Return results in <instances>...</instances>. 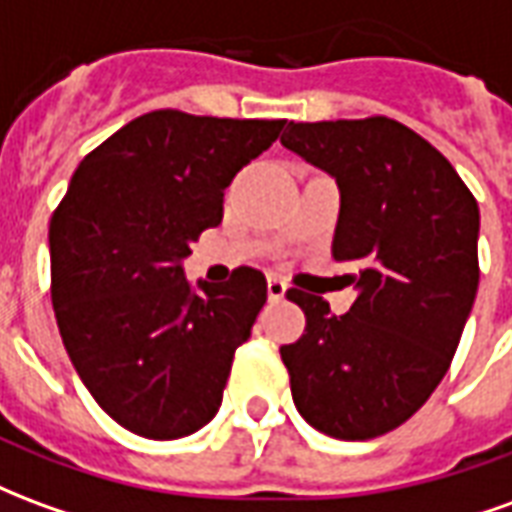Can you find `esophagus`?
Instances as JSON below:
<instances>
[{"instance_id": "1", "label": "esophagus", "mask_w": 512, "mask_h": 512, "mask_svg": "<svg viewBox=\"0 0 512 512\" xmlns=\"http://www.w3.org/2000/svg\"><path fill=\"white\" fill-rule=\"evenodd\" d=\"M288 293V282L279 277H268V299L271 301H282Z\"/></svg>"}]
</instances>
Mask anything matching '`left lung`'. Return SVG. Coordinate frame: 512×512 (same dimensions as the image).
<instances>
[{"label":"left lung","instance_id":"1","mask_svg":"<svg viewBox=\"0 0 512 512\" xmlns=\"http://www.w3.org/2000/svg\"><path fill=\"white\" fill-rule=\"evenodd\" d=\"M279 142L337 183L332 255L356 288L345 315L288 290L307 315L279 348L293 403L326 436L376 439L450 370L480 282V208L450 161L389 117L288 123Z\"/></svg>","mask_w":512,"mask_h":512}]
</instances>
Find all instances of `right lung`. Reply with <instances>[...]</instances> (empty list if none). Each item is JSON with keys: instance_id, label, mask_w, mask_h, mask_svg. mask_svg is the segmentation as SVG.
Returning <instances> with one entry per match:
<instances>
[{"instance_id": "obj_1", "label": "right lung", "mask_w": 512, "mask_h": 512, "mask_svg": "<svg viewBox=\"0 0 512 512\" xmlns=\"http://www.w3.org/2000/svg\"><path fill=\"white\" fill-rule=\"evenodd\" d=\"M285 120L158 109L84 156L49 224L51 304L95 403L145 439H180L222 406L235 348L266 304V277L191 285L183 260L222 224L224 189Z\"/></svg>"}]
</instances>
